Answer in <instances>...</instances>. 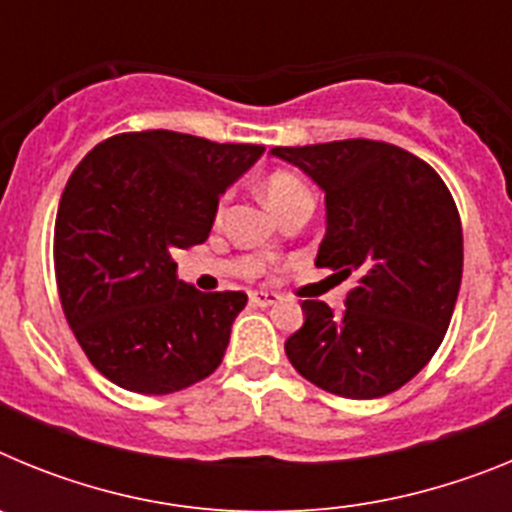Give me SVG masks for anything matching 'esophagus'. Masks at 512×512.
<instances>
[{"label": "esophagus", "mask_w": 512, "mask_h": 512, "mask_svg": "<svg viewBox=\"0 0 512 512\" xmlns=\"http://www.w3.org/2000/svg\"><path fill=\"white\" fill-rule=\"evenodd\" d=\"M248 300H251V305L256 307H271V305H277L279 295H274V292H264V289H256V292L248 295Z\"/></svg>", "instance_id": "esophagus-1"}]
</instances>
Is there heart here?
Returning a JSON list of instances; mask_svg holds the SVG:
<instances>
[{"mask_svg": "<svg viewBox=\"0 0 512 512\" xmlns=\"http://www.w3.org/2000/svg\"><path fill=\"white\" fill-rule=\"evenodd\" d=\"M300 192H307V187L300 182V179H297V176H292V174H274V176H269L264 184V197L271 207L279 205V202H284V200H289L292 194H300Z\"/></svg>", "mask_w": 512, "mask_h": 512, "instance_id": "1", "label": "heart"}]
</instances>
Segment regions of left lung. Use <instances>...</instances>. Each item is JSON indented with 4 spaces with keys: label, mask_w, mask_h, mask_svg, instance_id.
Returning a JSON list of instances; mask_svg holds the SVG:
<instances>
[{
    "label": "left lung",
    "mask_w": 512,
    "mask_h": 512,
    "mask_svg": "<svg viewBox=\"0 0 512 512\" xmlns=\"http://www.w3.org/2000/svg\"><path fill=\"white\" fill-rule=\"evenodd\" d=\"M325 194L315 266L356 274L346 310L302 302L284 351L325 392L374 400L400 390L441 346L454 315L464 238L454 197L413 153L379 140L271 148Z\"/></svg>",
    "instance_id": "1"
}]
</instances>
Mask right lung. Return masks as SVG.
<instances>
[{
  "instance_id": "add662e5",
  "label": "right lung",
  "mask_w": 512,
  "mask_h": 512,
  "mask_svg": "<svg viewBox=\"0 0 512 512\" xmlns=\"http://www.w3.org/2000/svg\"><path fill=\"white\" fill-rule=\"evenodd\" d=\"M264 146L174 130L107 138L63 189L56 282L97 372L140 395H169L215 372L246 292H200L176 277V248L205 243L217 202Z\"/></svg>"
}]
</instances>
